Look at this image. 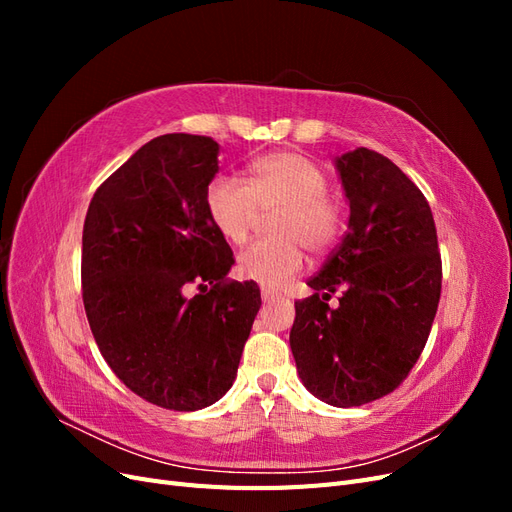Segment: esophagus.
Wrapping results in <instances>:
<instances>
[{"label":"esophagus","instance_id":"esophagus-1","mask_svg":"<svg viewBox=\"0 0 512 512\" xmlns=\"http://www.w3.org/2000/svg\"><path fill=\"white\" fill-rule=\"evenodd\" d=\"M260 297H262V303H273V301H277V294H275L273 290H267V288H262Z\"/></svg>","mask_w":512,"mask_h":512}]
</instances>
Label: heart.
Returning <instances> with one entry per match:
<instances>
[{"instance_id":"b5f03b06","label":"heart","mask_w":512,"mask_h":512,"mask_svg":"<svg viewBox=\"0 0 512 512\" xmlns=\"http://www.w3.org/2000/svg\"><path fill=\"white\" fill-rule=\"evenodd\" d=\"M324 170L294 151H275L252 162L247 183L218 175L205 190V209L220 235L241 245L262 215H273V241H256L239 254L237 273L265 288H282L312 254L329 252L342 232V209L327 196Z\"/></svg>"}]
</instances>
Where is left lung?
I'll use <instances>...</instances> for the list:
<instances>
[{"label":"left lung","mask_w":512,"mask_h":512,"mask_svg":"<svg viewBox=\"0 0 512 512\" xmlns=\"http://www.w3.org/2000/svg\"><path fill=\"white\" fill-rule=\"evenodd\" d=\"M333 162L348 232L307 282L312 297L294 303L290 348L305 389L350 408L395 391L418 361L436 318L442 262L429 203L399 166L365 147ZM337 287L345 297L333 310L326 301Z\"/></svg>","instance_id":"1"}]
</instances>
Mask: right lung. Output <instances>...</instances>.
<instances>
[{"instance_id":"obj_1","label":"right lung","mask_w":512,"mask_h":512,"mask_svg":"<svg viewBox=\"0 0 512 512\" xmlns=\"http://www.w3.org/2000/svg\"><path fill=\"white\" fill-rule=\"evenodd\" d=\"M218 156L209 136L153 138L100 185L83 226V303L104 361L179 412L226 395L260 309L254 282H226L235 258L205 209Z\"/></svg>"}]
</instances>
